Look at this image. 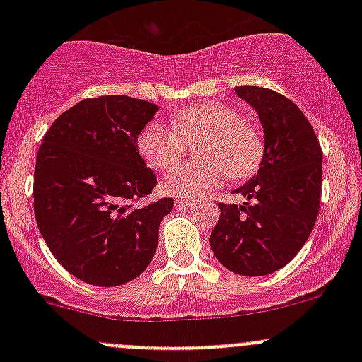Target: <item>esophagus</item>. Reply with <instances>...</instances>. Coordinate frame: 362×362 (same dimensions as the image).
Masks as SVG:
<instances>
[{
	"instance_id": "esophagus-1",
	"label": "esophagus",
	"mask_w": 362,
	"mask_h": 362,
	"mask_svg": "<svg viewBox=\"0 0 362 362\" xmlns=\"http://www.w3.org/2000/svg\"><path fill=\"white\" fill-rule=\"evenodd\" d=\"M196 203L198 202H194V199H185V198L175 199V206H178V208H194Z\"/></svg>"
}]
</instances>
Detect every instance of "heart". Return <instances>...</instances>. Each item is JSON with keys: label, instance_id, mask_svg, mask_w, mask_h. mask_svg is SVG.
Returning <instances> with one entry per match:
<instances>
[{"label": "heart", "instance_id": "obj_1", "mask_svg": "<svg viewBox=\"0 0 362 362\" xmlns=\"http://www.w3.org/2000/svg\"><path fill=\"white\" fill-rule=\"evenodd\" d=\"M203 136L198 163H187L166 175L163 191L182 198H199L221 184L226 175L247 178L262 158V138L238 110L224 103H202L173 115V127L152 120L138 136V148L156 170H171L182 159L185 140Z\"/></svg>", "mask_w": 362, "mask_h": 362}]
</instances>
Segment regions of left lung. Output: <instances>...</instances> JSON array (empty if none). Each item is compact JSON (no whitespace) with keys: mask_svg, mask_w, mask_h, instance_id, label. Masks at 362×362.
<instances>
[{"mask_svg":"<svg viewBox=\"0 0 362 362\" xmlns=\"http://www.w3.org/2000/svg\"><path fill=\"white\" fill-rule=\"evenodd\" d=\"M235 90L257 112L264 152L257 173L235 191L243 204H218L210 247L229 272L262 276L293 261L315 226L322 151L305 113L286 96L255 86Z\"/></svg>","mask_w":362,"mask_h":362,"instance_id":"8db88e82","label":"left lung"}]
</instances>
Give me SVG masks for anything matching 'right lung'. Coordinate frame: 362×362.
I'll return each instance as SVG.
<instances>
[{
	"label": "right lung",
	"instance_id": "right-lung-1",
	"mask_svg": "<svg viewBox=\"0 0 362 362\" xmlns=\"http://www.w3.org/2000/svg\"><path fill=\"white\" fill-rule=\"evenodd\" d=\"M158 110L129 96L89 98L43 136L33 185L36 224L61 266L90 286L131 282L158 249L173 199L131 204L158 184L138 152V136Z\"/></svg>",
	"mask_w": 362,
	"mask_h": 362
}]
</instances>
